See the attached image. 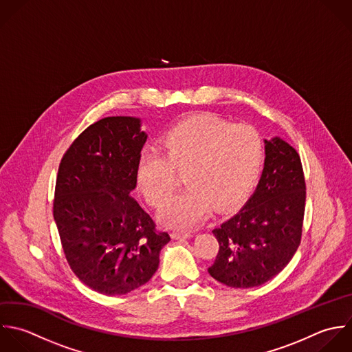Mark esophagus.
Wrapping results in <instances>:
<instances>
[{
  "instance_id": "34e87169",
  "label": "esophagus",
  "mask_w": 352,
  "mask_h": 352,
  "mask_svg": "<svg viewBox=\"0 0 352 352\" xmlns=\"http://www.w3.org/2000/svg\"><path fill=\"white\" fill-rule=\"evenodd\" d=\"M171 237H173L174 240H179V239H190V237H193V233H190V232H179V230H174V232L171 233Z\"/></svg>"
}]
</instances>
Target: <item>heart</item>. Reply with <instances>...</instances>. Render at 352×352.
<instances>
[{
	"label": "heart",
	"mask_w": 352,
	"mask_h": 352,
	"mask_svg": "<svg viewBox=\"0 0 352 352\" xmlns=\"http://www.w3.org/2000/svg\"><path fill=\"white\" fill-rule=\"evenodd\" d=\"M162 153L140 157L137 182L153 207H163L185 174L188 190L162 211L160 221L192 229L212 211L236 207L250 192L263 162V140L248 124H230L215 115H196L171 127Z\"/></svg>",
	"instance_id": "b5f03b06"
}]
</instances>
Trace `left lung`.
<instances>
[{
  "mask_svg": "<svg viewBox=\"0 0 352 352\" xmlns=\"http://www.w3.org/2000/svg\"><path fill=\"white\" fill-rule=\"evenodd\" d=\"M265 153L254 195L212 230L219 251L208 273L232 288H254L276 277L302 239L306 182L300 156L280 137L265 140Z\"/></svg>",
  "mask_w": 352,
  "mask_h": 352,
  "instance_id": "obj_1",
  "label": "left lung"
}]
</instances>
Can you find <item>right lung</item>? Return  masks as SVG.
<instances>
[{
    "label": "right lung",
    "instance_id": "1",
    "mask_svg": "<svg viewBox=\"0 0 352 352\" xmlns=\"http://www.w3.org/2000/svg\"><path fill=\"white\" fill-rule=\"evenodd\" d=\"M146 138L141 119L108 116L82 131L58 166L53 217L65 259L102 295H126L146 284L170 241L130 196Z\"/></svg>",
    "mask_w": 352,
    "mask_h": 352
}]
</instances>
